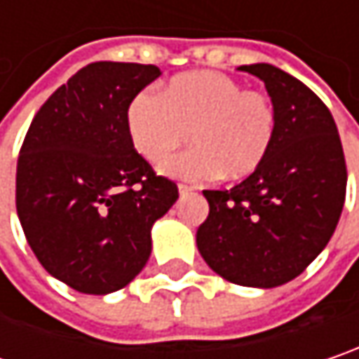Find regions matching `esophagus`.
Returning <instances> with one entry per match:
<instances>
[{
  "mask_svg": "<svg viewBox=\"0 0 359 359\" xmlns=\"http://www.w3.org/2000/svg\"><path fill=\"white\" fill-rule=\"evenodd\" d=\"M177 192H180V196H188V194L194 192V188H190V186H184V184H180V186H177Z\"/></svg>",
  "mask_w": 359,
  "mask_h": 359,
  "instance_id": "34e87169",
  "label": "esophagus"
}]
</instances>
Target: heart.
Returning a JSON list of instances; mask_svg holds the SVG:
<instances>
[{
	"label": "heart",
	"instance_id": "obj_1",
	"mask_svg": "<svg viewBox=\"0 0 359 359\" xmlns=\"http://www.w3.org/2000/svg\"><path fill=\"white\" fill-rule=\"evenodd\" d=\"M135 151L149 163H163L184 142L190 153L161 167L171 177L243 180L264 165L276 139V112L268 95L245 90L217 71H194L169 81L161 95L141 91L126 110Z\"/></svg>",
	"mask_w": 359,
	"mask_h": 359
}]
</instances>
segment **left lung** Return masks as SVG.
<instances>
[{"label": "left lung", "instance_id": "left-lung-1", "mask_svg": "<svg viewBox=\"0 0 359 359\" xmlns=\"http://www.w3.org/2000/svg\"><path fill=\"white\" fill-rule=\"evenodd\" d=\"M266 83L276 139L264 165L231 190H204L210 212L196 233L208 268L251 288H276L327 247L346 202L347 169L329 108L268 63L243 65Z\"/></svg>", "mask_w": 359, "mask_h": 359}]
</instances>
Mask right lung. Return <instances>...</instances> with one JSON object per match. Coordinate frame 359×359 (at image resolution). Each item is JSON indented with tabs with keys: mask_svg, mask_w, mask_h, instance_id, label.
Segmentation results:
<instances>
[{
	"mask_svg": "<svg viewBox=\"0 0 359 359\" xmlns=\"http://www.w3.org/2000/svg\"><path fill=\"white\" fill-rule=\"evenodd\" d=\"M155 65L100 61L79 69L34 116L18 157L15 208L53 278L83 294L130 284L151 255V229L177 200L126 130L133 97Z\"/></svg>",
	"mask_w": 359,
	"mask_h": 359,
	"instance_id": "right-lung-1",
	"label": "right lung"
}]
</instances>
